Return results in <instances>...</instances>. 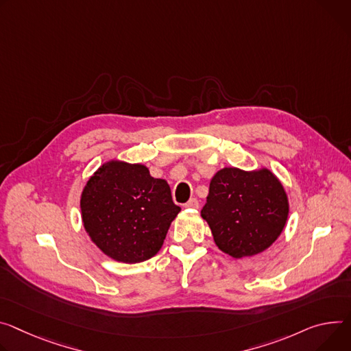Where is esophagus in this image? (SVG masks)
Masks as SVG:
<instances>
[{
	"mask_svg": "<svg viewBox=\"0 0 351 351\" xmlns=\"http://www.w3.org/2000/svg\"><path fill=\"white\" fill-rule=\"evenodd\" d=\"M184 208H199V200L197 199H190L187 203L183 204Z\"/></svg>",
	"mask_w": 351,
	"mask_h": 351,
	"instance_id": "obj_1",
	"label": "esophagus"
}]
</instances>
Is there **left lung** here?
<instances>
[{"label": "left lung", "mask_w": 351, "mask_h": 351, "mask_svg": "<svg viewBox=\"0 0 351 351\" xmlns=\"http://www.w3.org/2000/svg\"><path fill=\"white\" fill-rule=\"evenodd\" d=\"M202 217L215 245L241 259L263 252L278 238L289 217V200L269 169L224 168L210 182Z\"/></svg>", "instance_id": "8db88e82"}]
</instances>
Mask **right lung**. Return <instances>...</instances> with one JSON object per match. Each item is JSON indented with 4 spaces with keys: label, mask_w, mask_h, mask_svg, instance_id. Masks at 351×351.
Returning a JSON list of instances; mask_svg holds the SVG:
<instances>
[{
    "label": "right lung",
    "mask_w": 351,
    "mask_h": 351,
    "mask_svg": "<svg viewBox=\"0 0 351 351\" xmlns=\"http://www.w3.org/2000/svg\"><path fill=\"white\" fill-rule=\"evenodd\" d=\"M179 211L169 184L140 164L106 162L81 196L88 235L109 258L124 263L155 256Z\"/></svg>",
    "instance_id": "add662e5"
}]
</instances>
